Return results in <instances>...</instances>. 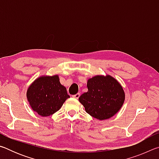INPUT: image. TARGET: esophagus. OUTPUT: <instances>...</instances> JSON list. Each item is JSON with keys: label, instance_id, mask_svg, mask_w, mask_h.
<instances>
[{"label": "esophagus", "instance_id": "1", "mask_svg": "<svg viewBox=\"0 0 159 159\" xmlns=\"http://www.w3.org/2000/svg\"><path fill=\"white\" fill-rule=\"evenodd\" d=\"M80 95V93H77V94H76V95H73L72 97H73V98H75V99H79Z\"/></svg>", "mask_w": 159, "mask_h": 159}]
</instances>
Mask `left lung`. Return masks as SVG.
<instances>
[{"label": "left lung", "mask_w": 159, "mask_h": 159, "mask_svg": "<svg viewBox=\"0 0 159 159\" xmlns=\"http://www.w3.org/2000/svg\"><path fill=\"white\" fill-rule=\"evenodd\" d=\"M88 92L79 98L85 111L98 120L112 117L121 108L125 93L118 80L109 75H98L88 80Z\"/></svg>", "instance_id": "obj_1"}]
</instances>
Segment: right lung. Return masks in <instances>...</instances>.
Wrapping results in <instances>:
<instances>
[{"label": "right lung", "instance_id": "add662e5", "mask_svg": "<svg viewBox=\"0 0 159 159\" xmlns=\"http://www.w3.org/2000/svg\"><path fill=\"white\" fill-rule=\"evenodd\" d=\"M26 98L31 109L41 116L55 114L70 98L58 75L42 76L29 85Z\"/></svg>", "mask_w": 159, "mask_h": 159}]
</instances>
